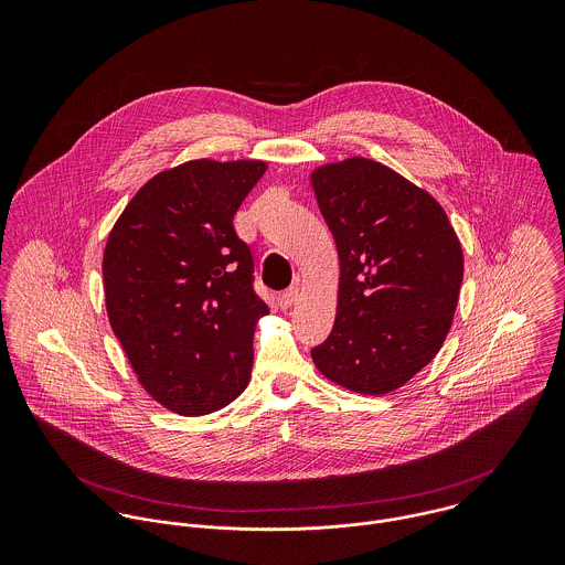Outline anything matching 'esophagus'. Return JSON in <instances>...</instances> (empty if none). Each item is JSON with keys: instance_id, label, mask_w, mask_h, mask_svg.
I'll list each match as a JSON object with an SVG mask.
<instances>
[{"instance_id": "esophagus-1", "label": "esophagus", "mask_w": 565, "mask_h": 565, "mask_svg": "<svg viewBox=\"0 0 565 565\" xmlns=\"http://www.w3.org/2000/svg\"><path fill=\"white\" fill-rule=\"evenodd\" d=\"M296 298H298V287H289V289H285V291L278 296V305H280V309H289V307L296 302Z\"/></svg>"}]
</instances>
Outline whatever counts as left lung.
<instances>
[{
    "mask_svg": "<svg viewBox=\"0 0 565 565\" xmlns=\"http://www.w3.org/2000/svg\"><path fill=\"white\" fill-rule=\"evenodd\" d=\"M313 191L341 278L334 326L311 356L352 392L387 394L433 361L450 330L461 243L435 198L381 162L323 164Z\"/></svg>",
    "mask_w": 565,
    "mask_h": 565,
    "instance_id": "left-lung-1",
    "label": "left lung"
}]
</instances>
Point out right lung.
I'll list each match as a JSON object with an SVG mask.
<instances>
[{
	"instance_id": "right-lung-1",
	"label": "right lung",
	"mask_w": 565,
	"mask_h": 565,
	"mask_svg": "<svg viewBox=\"0 0 565 565\" xmlns=\"http://www.w3.org/2000/svg\"><path fill=\"white\" fill-rule=\"evenodd\" d=\"M267 164L189 161L130 200L104 249L113 332L143 387L180 415L233 403L252 374V337L269 307L233 220Z\"/></svg>"
}]
</instances>
